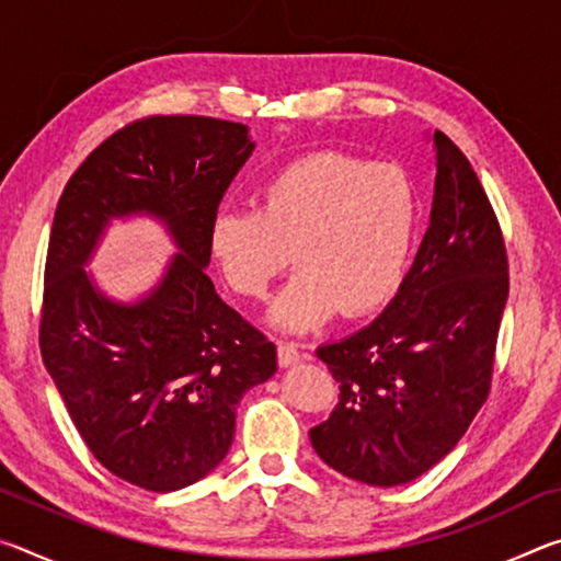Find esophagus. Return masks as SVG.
Segmentation results:
<instances>
[{"label": "esophagus", "instance_id": "34e87169", "mask_svg": "<svg viewBox=\"0 0 561 561\" xmlns=\"http://www.w3.org/2000/svg\"><path fill=\"white\" fill-rule=\"evenodd\" d=\"M277 358H279V366L282 368H289V366H297L299 360L304 358V354H301L297 346L287 344V341H284V344L277 346Z\"/></svg>", "mask_w": 561, "mask_h": 561}]
</instances>
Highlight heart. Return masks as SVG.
Returning a JSON list of instances; mask_svg holds the SVG:
<instances>
[{
	"mask_svg": "<svg viewBox=\"0 0 561 561\" xmlns=\"http://www.w3.org/2000/svg\"><path fill=\"white\" fill-rule=\"evenodd\" d=\"M417 201L393 165L336 150L301 156L264 180L254 210H220L210 252L225 282L250 299L299 264L270 307L284 331L321 327L341 309L368 317L391 301L411 264Z\"/></svg>",
	"mask_w": 561,
	"mask_h": 561,
	"instance_id": "1",
	"label": "heart"
}]
</instances>
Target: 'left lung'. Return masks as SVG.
<instances>
[{
	"label": "left lung",
	"instance_id": "left-lung-1",
	"mask_svg": "<svg viewBox=\"0 0 561 561\" xmlns=\"http://www.w3.org/2000/svg\"><path fill=\"white\" fill-rule=\"evenodd\" d=\"M433 148L431 225L401 289L371 324L317 348L341 393L311 445L374 488L421 478L458 445L490 393L510 291L485 190L445 133Z\"/></svg>",
	"mask_w": 561,
	"mask_h": 561
}]
</instances>
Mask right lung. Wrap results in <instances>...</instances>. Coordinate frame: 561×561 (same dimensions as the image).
<instances>
[{
	"label": "right lung",
	"instance_id": "1",
	"mask_svg": "<svg viewBox=\"0 0 561 561\" xmlns=\"http://www.w3.org/2000/svg\"><path fill=\"white\" fill-rule=\"evenodd\" d=\"M242 123L150 116L83 160L54 213L39 344L76 431L130 485L173 492L225 460L234 411L277 371V348L217 297L210 222L252 156ZM156 216L179 252L136 302L85 270L111 219Z\"/></svg>",
	"mask_w": 561,
	"mask_h": 561
}]
</instances>
